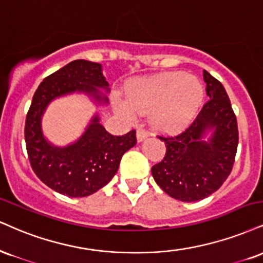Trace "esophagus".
<instances>
[{
	"label": "esophagus",
	"mask_w": 263,
	"mask_h": 263,
	"mask_svg": "<svg viewBox=\"0 0 263 263\" xmlns=\"http://www.w3.org/2000/svg\"><path fill=\"white\" fill-rule=\"evenodd\" d=\"M147 137H148V132L145 131V129H143L142 127L137 129V141L138 142L144 141Z\"/></svg>",
	"instance_id": "esophagus-1"
}]
</instances>
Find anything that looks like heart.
<instances>
[{"instance_id":"obj_1","label":"heart","mask_w":263,"mask_h":263,"mask_svg":"<svg viewBox=\"0 0 263 263\" xmlns=\"http://www.w3.org/2000/svg\"><path fill=\"white\" fill-rule=\"evenodd\" d=\"M128 101H120L123 112L149 114L151 121L164 131H179L189 125L203 103L204 88L198 78L183 72H167L141 78L127 89Z\"/></svg>"}]
</instances>
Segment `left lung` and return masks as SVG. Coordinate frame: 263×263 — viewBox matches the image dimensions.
I'll list each match as a JSON object with an SVG mask.
<instances>
[{
	"instance_id": "obj_1",
	"label": "left lung",
	"mask_w": 263,
	"mask_h": 263,
	"mask_svg": "<svg viewBox=\"0 0 263 263\" xmlns=\"http://www.w3.org/2000/svg\"><path fill=\"white\" fill-rule=\"evenodd\" d=\"M203 80L210 100L181 134L158 136L165 143L166 153L162 162L152 166L160 189L182 202L203 200L216 192L232 172L238 149V122L229 97L207 71Z\"/></svg>"
}]
</instances>
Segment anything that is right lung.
Wrapping results in <instances>:
<instances>
[{"label":"right lung","mask_w":263,"mask_h":263,"mask_svg":"<svg viewBox=\"0 0 263 263\" xmlns=\"http://www.w3.org/2000/svg\"><path fill=\"white\" fill-rule=\"evenodd\" d=\"M109 83L97 62L74 60L41 82L25 119V144L34 173L45 185L68 197H85L106 185L118 172L123 154L136 144V131L112 136L96 115L74 143L56 147L46 140L41 119L56 98L84 93L97 104H106Z\"/></svg>","instance_id":"1"}]
</instances>
